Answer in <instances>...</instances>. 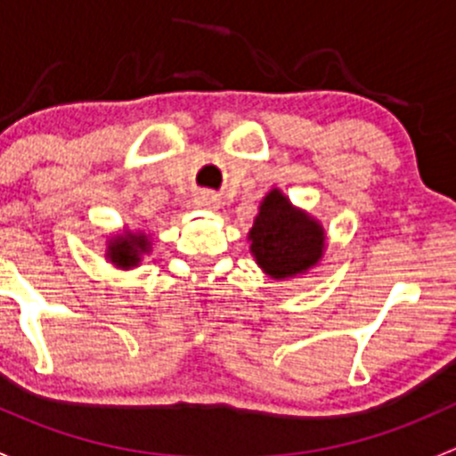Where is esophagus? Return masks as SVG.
Listing matches in <instances>:
<instances>
[{
	"label": "esophagus",
	"instance_id": "esophagus-1",
	"mask_svg": "<svg viewBox=\"0 0 456 456\" xmlns=\"http://www.w3.org/2000/svg\"><path fill=\"white\" fill-rule=\"evenodd\" d=\"M218 199H216L214 194H209V191H199V194H194V207H199V209H218Z\"/></svg>",
	"mask_w": 456,
	"mask_h": 456
}]
</instances>
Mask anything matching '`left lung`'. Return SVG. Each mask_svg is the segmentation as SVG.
Returning a JSON list of instances; mask_svg holds the SVG:
<instances>
[{"mask_svg": "<svg viewBox=\"0 0 456 456\" xmlns=\"http://www.w3.org/2000/svg\"><path fill=\"white\" fill-rule=\"evenodd\" d=\"M251 254L257 266L273 280L306 273L324 256V227L289 202L280 190H271L260 202L249 229Z\"/></svg>", "mask_w": 456, "mask_h": 456, "instance_id": "left-lung-1", "label": "left lung"}]
</instances>
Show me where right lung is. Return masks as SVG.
<instances>
[{
    "instance_id": "right-lung-1",
    "label": "right lung",
    "mask_w": 456,
    "mask_h": 456,
    "mask_svg": "<svg viewBox=\"0 0 456 456\" xmlns=\"http://www.w3.org/2000/svg\"><path fill=\"white\" fill-rule=\"evenodd\" d=\"M151 251V240L150 236L141 232H123L117 233L108 240V251L105 257L112 262L118 269H134L141 265V257Z\"/></svg>"
}]
</instances>
